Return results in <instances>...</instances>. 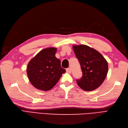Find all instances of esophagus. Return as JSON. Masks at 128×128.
Wrapping results in <instances>:
<instances>
[{
	"mask_svg": "<svg viewBox=\"0 0 128 128\" xmlns=\"http://www.w3.org/2000/svg\"><path fill=\"white\" fill-rule=\"evenodd\" d=\"M66 71L68 73H71V69H70V68H67L66 69Z\"/></svg>",
	"mask_w": 128,
	"mask_h": 128,
	"instance_id": "obj_1",
	"label": "esophagus"
}]
</instances>
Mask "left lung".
<instances>
[{"label":"left lung","instance_id":"1","mask_svg":"<svg viewBox=\"0 0 128 128\" xmlns=\"http://www.w3.org/2000/svg\"><path fill=\"white\" fill-rule=\"evenodd\" d=\"M80 62L82 76L76 80L78 86L87 91L97 88L107 76L108 63L101 54L86 45L73 46Z\"/></svg>","mask_w":128,"mask_h":128}]
</instances>
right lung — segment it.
I'll return each mask as SVG.
<instances>
[{
	"label": "right lung",
	"mask_w": 128,
	"mask_h": 128,
	"mask_svg": "<svg viewBox=\"0 0 128 128\" xmlns=\"http://www.w3.org/2000/svg\"><path fill=\"white\" fill-rule=\"evenodd\" d=\"M56 48L44 49L29 62L27 74L31 83L36 88L48 91L56 85L66 72L60 60L56 58Z\"/></svg>",
	"instance_id": "1"
}]
</instances>
